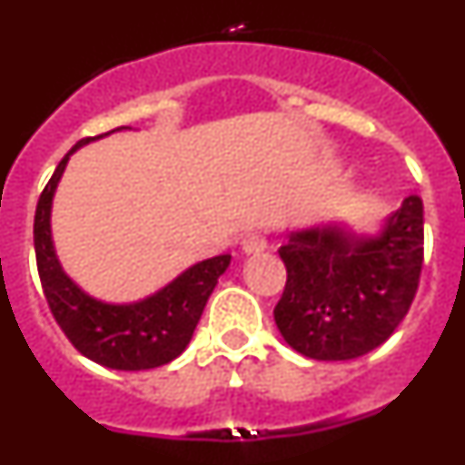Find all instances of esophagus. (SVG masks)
Instances as JSON below:
<instances>
[{"mask_svg":"<svg viewBox=\"0 0 465 465\" xmlns=\"http://www.w3.org/2000/svg\"><path fill=\"white\" fill-rule=\"evenodd\" d=\"M265 249H268V240H265V235H261V232H252V235H246L244 240H242V253H246V256L262 253Z\"/></svg>","mask_w":465,"mask_h":465,"instance_id":"obj_1","label":"esophagus"}]
</instances>
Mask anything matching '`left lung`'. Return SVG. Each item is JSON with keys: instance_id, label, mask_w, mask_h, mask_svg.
Returning a JSON list of instances; mask_svg holds the SVG:
<instances>
[{"instance_id": "8db88e82", "label": "left lung", "mask_w": 465, "mask_h": 465, "mask_svg": "<svg viewBox=\"0 0 465 465\" xmlns=\"http://www.w3.org/2000/svg\"><path fill=\"white\" fill-rule=\"evenodd\" d=\"M279 256L282 338L307 359H359L391 338L412 305L424 262L421 197H405L372 232L344 221L291 230Z\"/></svg>"}]
</instances>
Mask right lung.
I'll return each instance as SVG.
<instances>
[{
    "mask_svg": "<svg viewBox=\"0 0 465 465\" xmlns=\"http://www.w3.org/2000/svg\"><path fill=\"white\" fill-rule=\"evenodd\" d=\"M121 130L130 127H116L111 133ZM111 133L81 139L60 160L51 182L41 193L35 216L36 268L55 322L85 359L111 371H151L174 361L188 347L209 295L216 289L221 274L228 270L232 256L221 253L195 262L163 289L133 302H106L94 298L64 272L51 228L55 191L69 158L81 146L109 137Z\"/></svg>",
    "mask_w": 465,
    "mask_h": 465,
    "instance_id": "obj_1",
    "label": "right lung"
}]
</instances>
